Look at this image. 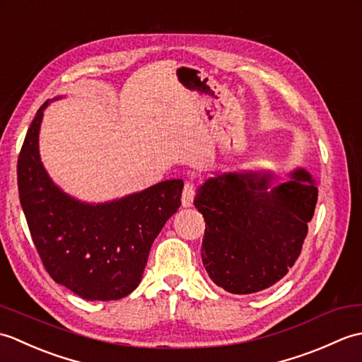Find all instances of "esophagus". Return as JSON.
<instances>
[{
	"instance_id": "1",
	"label": "esophagus",
	"mask_w": 362,
	"mask_h": 362,
	"mask_svg": "<svg viewBox=\"0 0 362 362\" xmlns=\"http://www.w3.org/2000/svg\"><path fill=\"white\" fill-rule=\"evenodd\" d=\"M194 185L191 182H187L185 187H183V193H182V205L185 206V209H188V206L193 205V201H194Z\"/></svg>"
}]
</instances>
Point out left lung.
<instances>
[{
	"mask_svg": "<svg viewBox=\"0 0 362 362\" xmlns=\"http://www.w3.org/2000/svg\"><path fill=\"white\" fill-rule=\"evenodd\" d=\"M271 173H224L197 188L205 219L202 263L232 294L271 288L294 266L317 202V187L298 168L276 187Z\"/></svg>",
	"mask_w": 362,
	"mask_h": 362,
	"instance_id": "8db88e82",
	"label": "left lung"
}]
</instances>
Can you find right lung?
I'll return each instance as SVG.
<instances>
[{
  "mask_svg": "<svg viewBox=\"0 0 362 362\" xmlns=\"http://www.w3.org/2000/svg\"><path fill=\"white\" fill-rule=\"evenodd\" d=\"M46 101L18 156V194L38 255L51 279L86 300H118L141 281L151 245L179 210L183 180L87 204L64 193L40 160L38 134Z\"/></svg>",
  "mask_w": 362,
  "mask_h": 362,
  "instance_id": "obj_1",
  "label": "right lung"
}]
</instances>
